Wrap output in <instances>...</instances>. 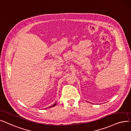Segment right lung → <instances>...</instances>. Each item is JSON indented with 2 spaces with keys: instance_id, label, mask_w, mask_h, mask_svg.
<instances>
[{
  "instance_id": "obj_1",
  "label": "right lung",
  "mask_w": 131,
  "mask_h": 131,
  "mask_svg": "<svg viewBox=\"0 0 131 131\" xmlns=\"http://www.w3.org/2000/svg\"><path fill=\"white\" fill-rule=\"evenodd\" d=\"M56 104H57V103H54V104H53V105H52V106H50V107H49V108H51V107H54V106H55V105H56Z\"/></svg>"
}]
</instances>
